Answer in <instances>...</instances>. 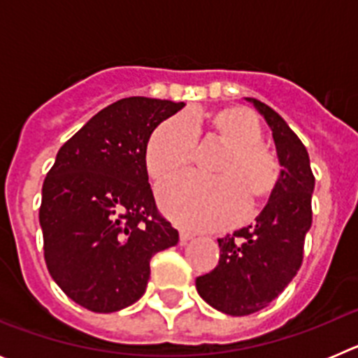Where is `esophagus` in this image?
<instances>
[{"label":"esophagus","instance_id":"34e87169","mask_svg":"<svg viewBox=\"0 0 358 358\" xmlns=\"http://www.w3.org/2000/svg\"><path fill=\"white\" fill-rule=\"evenodd\" d=\"M192 238H194V235H192V233H186V231H181V233H179V242H181L182 245H185L186 242H189Z\"/></svg>","mask_w":358,"mask_h":358}]
</instances>
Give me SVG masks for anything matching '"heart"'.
Segmentation results:
<instances>
[{"label": "heart", "mask_w": 358, "mask_h": 358, "mask_svg": "<svg viewBox=\"0 0 358 358\" xmlns=\"http://www.w3.org/2000/svg\"><path fill=\"white\" fill-rule=\"evenodd\" d=\"M211 136L227 147L213 166V177L186 176L164 182L157 192L163 211L188 229H224L238 222L249 208L262 206L280 185L278 157L262 145L264 129L245 107H222L204 116ZM197 138L185 116H173L152 132L145 163L152 179L163 181L186 169Z\"/></svg>", "instance_id": "heart-1"}]
</instances>
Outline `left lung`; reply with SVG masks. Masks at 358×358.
I'll list each match as a JSON object with an SVG mask.
<instances>
[{"instance_id": "left-lung-1", "label": "left lung", "mask_w": 358, "mask_h": 358, "mask_svg": "<svg viewBox=\"0 0 358 358\" xmlns=\"http://www.w3.org/2000/svg\"><path fill=\"white\" fill-rule=\"evenodd\" d=\"M245 100L273 131L281 166L280 185L255 226L218 238V265L195 280L199 296L208 305L235 317L265 308L297 274L312 226L315 186L308 152L285 120L256 98Z\"/></svg>"}]
</instances>
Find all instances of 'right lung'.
<instances>
[{"instance_id":"1","label":"right lung","mask_w":358,"mask_h":358,"mask_svg":"<svg viewBox=\"0 0 358 358\" xmlns=\"http://www.w3.org/2000/svg\"><path fill=\"white\" fill-rule=\"evenodd\" d=\"M182 107L147 96L110 103L62 145L44 179V260L66 296L91 312L138 301L152 256L179 242L157 213L145 150L154 129Z\"/></svg>"}]
</instances>
